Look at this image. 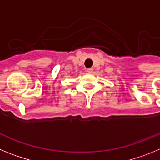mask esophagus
I'll use <instances>...</instances> for the list:
<instances>
[{
    "label": "esophagus",
    "mask_w": 160,
    "mask_h": 160,
    "mask_svg": "<svg viewBox=\"0 0 160 160\" xmlns=\"http://www.w3.org/2000/svg\"><path fill=\"white\" fill-rule=\"evenodd\" d=\"M87 71L88 72V73H92L93 72V69L92 68H89V69H87Z\"/></svg>",
    "instance_id": "1"
}]
</instances>
